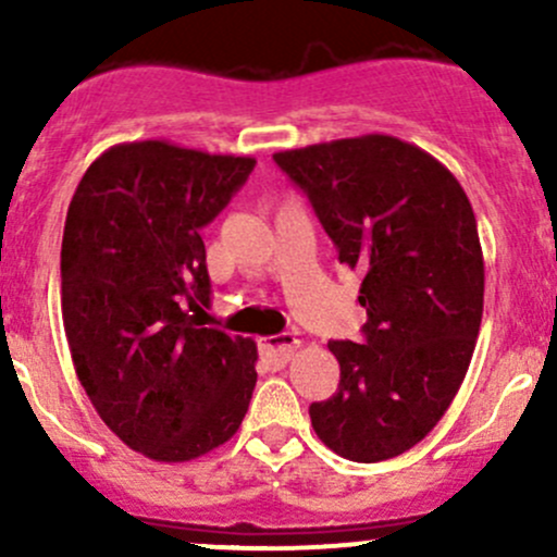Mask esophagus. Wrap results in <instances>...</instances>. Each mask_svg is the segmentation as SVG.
I'll use <instances>...</instances> for the list:
<instances>
[{"mask_svg":"<svg viewBox=\"0 0 557 557\" xmlns=\"http://www.w3.org/2000/svg\"><path fill=\"white\" fill-rule=\"evenodd\" d=\"M301 342L290 334H280V336H263L261 339V356L269 358L272 363L283 367L294 358V352L299 350Z\"/></svg>","mask_w":557,"mask_h":557,"instance_id":"1","label":"esophagus"}]
</instances>
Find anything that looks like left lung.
I'll list each match as a JSON object with an SVG mask.
<instances>
[{"label":"left lung","instance_id":"8db88e82","mask_svg":"<svg viewBox=\"0 0 557 557\" xmlns=\"http://www.w3.org/2000/svg\"><path fill=\"white\" fill-rule=\"evenodd\" d=\"M339 263L361 269L363 345L329 342L339 391L310 407L325 447L358 463L431 434L471 363L485 301L476 218L442 161L387 134L274 153Z\"/></svg>","mask_w":557,"mask_h":557}]
</instances>
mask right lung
<instances>
[{"label": "right lung", "mask_w": 557, "mask_h": 557, "mask_svg": "<svg viewBox=\"0 0 557 557\" xmlns=\"http://www.w3.org/2000/svg\"><path fill=\"white\" fill-rule=\"evenodd\" d=\"M256 166L166 139L104 150L70 201L61 314L81 385L107 429L161 463L226 445L256 387V342L201 329V228ZM197 314L184 310V301Z\"/></svg>", "instance_id": "1"}]
</instances>
